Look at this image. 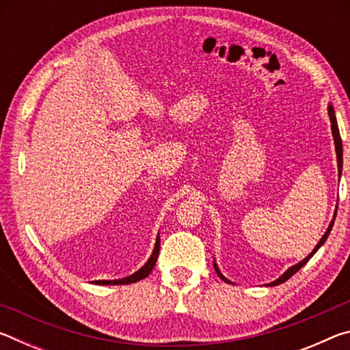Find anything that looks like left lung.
I'll list each match as a JSON object with an SVG mask.
<instances>
[{"label": "left lung", "instance_id": "8db88e82", "mask_svg": "<svg viewBox=\"0 0 350 350\" xmlns=\"http://www.w3.org/2000/svg\"><path fill=\"white\" fill-rule=\"evenodd\" d=\"M329 116H330V122H332V134H334V140H335V150H336V159H338V173L341 174V168H342V144H341V135H340V129H338V123H336V117H335V112H334V108H332V106H329ZM335 216H336V211H335ZM332 227H334V221L330 222V225H329V228H327V232L324 233V236L321 238V241L318 242L317 244V247L313 248V252L309 254V256H307L306 259H303L301 260V262H298L296 265H293V267H290L286 273H284L280 280H276V281H273L270 284V286H278V284H282V282H286L288 278H292L296 271H298L301 267H303V265H306L307 262H309V259L313 256V254L317 253V250L319 247H321L324 242H325V239L329 238V233H330V230H332ZM215 269H216V271H217V275L222 278V280L225 281V282H228L227 280H225V278L221 275V271L217 270V267H216V264H215Z\"/></svg>", "mask_w": 350, "mask_h": 350}]
</instances>
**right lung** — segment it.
Returning <instances> with one entry per match:
<instances>
[{
    "mask_svg": "<svg viewBox=\"0 0 350 350\" xmlns=\"http://www.w3.org/2000/svg\"><path fill=\"white\" fill-rule=\"evenodd\" d=\"M159 250H161V239L157 238L156 241V247H154V252L151 254V258L148 259V262L142 267L139 271H135L134 275L128 276V278H123V280H116V281H96L97 284H102V286H118V284H133V282H137L140 280H144V278H146L148 275L151 273L154 265H156V260H157V256H159Z\"/></svg>",
    "mask_w": 350,
    "mask_h": 350,
    "instance_id": "add662e5",
    "label": "right lung"
}]
</instances>
